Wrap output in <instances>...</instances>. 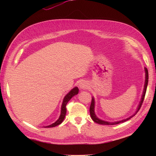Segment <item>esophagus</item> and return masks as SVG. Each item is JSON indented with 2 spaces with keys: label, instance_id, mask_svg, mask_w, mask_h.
<instances>
[{
  "label": "esophagus",
  "instance_id": "34e87169",
  "mask_svg": "<svg viewBox=\"0 0 156 156\" xmlns=\"http://www.w3.org/2000/svg\"><path fill=\"white\" fill-rule=\"evenodd\" d=\"M79 87L81 90H86V89H87L88 88V83L86 81H84L79 83Z\"/></svg>",
  "mask_w": 156,
  "mask_h": 156
}]
</instances>
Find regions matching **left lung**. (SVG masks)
<instances>
[{
    "instance_id": "obj_1",
    "label": "left lung",
    "mask_w": 156,
    "mask_h": 156,
    "mask_svg": "<svg viewBox=\"0 0 156 156\" xmlns=\"http://www.w3.org/2000/svg\"><path fill=\"white\" fill-rule=\"evenodd\" d=\"M144 71H145V83H144V85L143 92L142 96H141V100L139 102V104L137 107V108H136V111L135 112V114H133V115H131V116H129V118H127V119H123L122 120L116 121V122H107V121L101 120V119H99L98 117H97V116L95 114V111H94V107H95V100H94V98L92 97L90 107V116L92 118V119L93 120V121L94 122H96V123H98L99 124H101V125H115V124H119L120 123H122V122H124L127 120H128L131 119V118H132L133 116H135L136 114V112L139 111V110L140 109V108L141 107V105H142V104H143V102L144 101V96H145L146 92V88H147V86H148V69L146 68H144Z\"/></svg>"
}]
</instances>
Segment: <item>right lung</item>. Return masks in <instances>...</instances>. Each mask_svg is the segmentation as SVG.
I'll use <instances>...</instances> for the list:
<instances>
[{
  "mask_svg": "<svg viewBox=\"0 0 156 156\" xmlns=\"http://www.w3.org/2000/svg\"><path fill=\"white\" fill-rule=\"evenodd\" d=\"M78 93H79V88L77 87H75L65 96L62 103V106H61L60 115L58 118V119L56 120L55 123L48 126H45L44 127H53L56 126H58L59 124L62 123L66 116V106L68 102L71 100V99H72V98L75 95H77Z\"/></svg>",
  "mask_w": 156,
  "mask_h": 156,
  "instance_id": "1",
  "label": "right lung"
}]
</instances>
